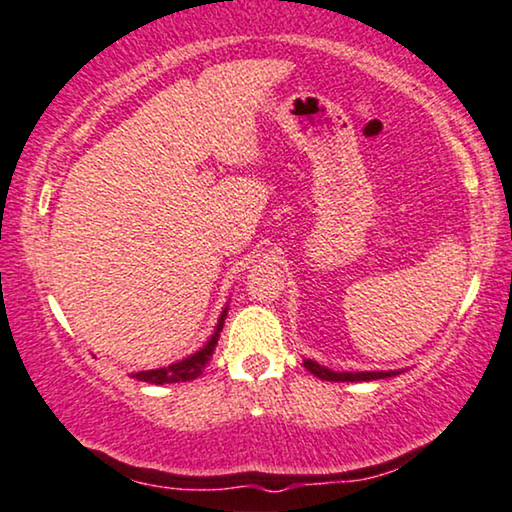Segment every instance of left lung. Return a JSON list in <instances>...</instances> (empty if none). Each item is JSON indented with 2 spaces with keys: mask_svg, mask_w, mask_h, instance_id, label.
I'll return each instance as SVG.
<instances>
[{
  "mask_svg": "<svg viewBox=\"0 0 512 512\" xmlns=\"http://www.w3.org/2000/svg\"><path fill=\"white\" fill-rule=\"evenodd\" d=\"M304 367L311 374H316L318 379L325 381H372V379H386L395 372H332L327 367L313 363V360H304Z\"/></svg>",
  "mask_w": 512,
  "mask_h": 512,
  "instance_id": "1",
  "label": "left lung"
}]
</instances>
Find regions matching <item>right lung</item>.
Instances as JSON below:
<instances>
[{
    "label": "right lung",
    "mask_w": 512,
    "mask_h": 512,
    "mask_svg": "<svg viewBox=\"0 0 512 512\" xmlns=\"http://www.w3.org/2000/svg\"><path fill=\"white\" fill-rule=\"evenodd\" d=\"M224 318H227V311L220 316V323H217V330L210 342L203 346L199 353H194V356H189L185 360H180V363L175 365H168V367H161V370H149V372H138L135 374V379L140 381H147V384H175V381H187V379H196L201 374L203 367L213 356L215 351V344H217V335L222 332V325H224Z\"/></svg>",
    "instance_id": "add662e5"
}]
</instances>
